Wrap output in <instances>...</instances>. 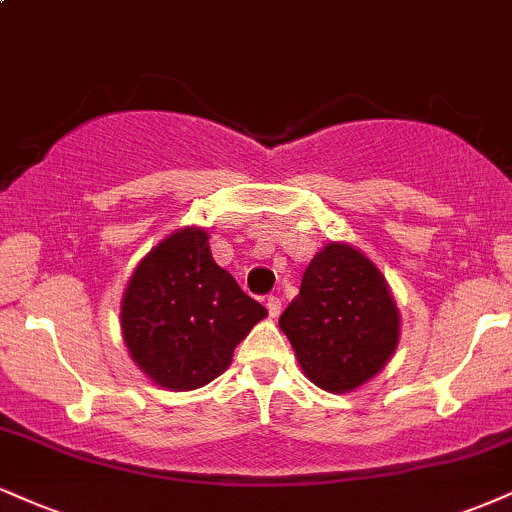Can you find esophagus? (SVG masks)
Masks as SVG:
<instances>
[{
  "label": "esophagus",
  "mask_w": 512,
  "mask_h": 512,
  "mask_svg": "<svg viewBox=\"0 0 512 512\" xmlns=\"http://www.w3.org/2000/svg\"><path fill=\"white\" fill-rule=\"evenodd\" d=\"M267 310H269V317H279L281 315V300L276 298V295H269L267 298Z\"/></svg>",
  "instance_id": "esophagus-1"
}]
</instances>
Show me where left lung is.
Here are the masks:
<instances>
[{
    "mask_svg": "<svg viewBox=\"0 0 512 512\" xmlns=\"http://www.w3.org/2000/svg\"><path fill=\"white\" fill-rule=\"evenodd\" d=\"M279 326L307 377L331 393L365 384L398 346V310L384 276L341 243H329L307 264Z\"/></svg>",
    "mask_w": 512,
    "mask_h": 512,
    "instance_id": "obj_1",
    "label": "left lung"
}]
</instances>
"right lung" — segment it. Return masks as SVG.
<instances>
[{
  "instance_id": "right-lung-1",
  "label": "right lung",
  "mask_w": 512,
  "mask_h": 512,
  "mask_svg": "<svg viewBox=\"0 0 512 512\" xmlns=\"http://www.w3.org/2000/svg\"><path fill=\"white\" fill-rule=\"evenodd\" d=\"M267 310L214 262L207 233L181 229L138 264L121 305L131 357L159 386L200 389Z\"/></svg>"
}]
</instances>
